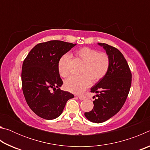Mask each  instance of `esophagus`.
<instances>
[{
	"instance_id": "esophagus-1",
	"label": "esophagus",
	"mask_w": 150,
	"mask_h": 150,
	"mask_svg": "<svg viewBox=\"0 0 150 150\" xmlns=\"http://www.w3.org/2000/svg\"><path fill=\"white\" fill-rule=\"evenodd\" d=\"M78 97L81 100H85V98H86V96H84V95H79Z\"/></svg>"
}]
</instances>
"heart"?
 Masks as SVG:
<instances>
[{
    "label": "heart",
    "mask_w": 150,
    "mask_h": 150,
    "mask_svg": "<svg viewBox=\"0 0 150 150\" xmlns=\"http://www.w3.org/2000/svg\"><path fill=\"white\" fill-rule=\"evenodd\" d=\"M79 59L84 62L81 68V75H73L65 81V87L73 93H81L89 87L91 80L96 82L105 77L110 67V57L105 52L88 47H83L75 52ZM69 54L63 55L58 61V71L63 77L69 75Z\"/></svg>",
    "instance_id": "b5f03b06"
}]
</instances>
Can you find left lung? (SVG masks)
Wrapping results in <instances>:
<instances>
[{
  "label": "left lung",
  "mask_w": 150,
  "mask_h": 150,
  "mask_svg": "<svg viewBox=\"0 0 150 150\" xmlns=\"http://www.w3.org/2000/svg\"><path fill=\"white\" fill-rule=\"evenodd\" d=\"M98 44L105 50L110 63L105 77L91 88V93L97 94V98L93 101V110L85 112V116L95 123L105 122L120 111L128 95L132 83L130 67L122 54L111 45L104 43Z\"/></svg>",
  "instance_id": "left-lung-1"
}]
</instances>
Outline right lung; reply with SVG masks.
<instances>
[{
  "label": "right lung",
  "mask_w": 150,
  "mask_h": 150,
  "mask_svg": "<svg viewBox=\"0 0 150 150\" xmlns=\"http://www.w3.org/2000/svg\"><path fill=\"white\" fill-rule=\"evenodd\" d=\"M76 44L59 40L40 43L32 48L22 64V85L25 99L35 115L53 120L62 115L73 94L61 90L63 81L58 71L59 58ZM57 90L51 93L50 89Z\"/></svg>",
  "instance_id": "add662e5"
}]
</instances>
